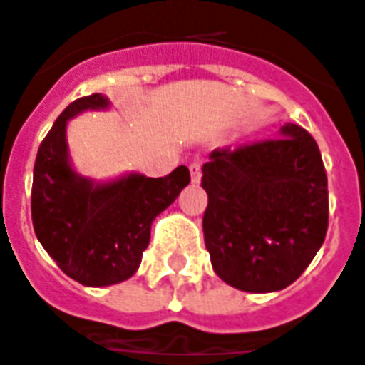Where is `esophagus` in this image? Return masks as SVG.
Returning a JSON list of instances; mask_svg holds the SVG:
<instances>
[{"instance_id":"obj_1","label":"esophagus","mask_w":365,"mask_h":365,"mask_svg":"<svg viewBox=\"0 0 365 365\" xmlns=\"http://www.w3.org/2000/svg\"><path fill=\"white\" fill-rule=\"evenodd\" d=\"M190 172H191V182L193 183L201 182V175H203V172H201V164H199V162H191Z\"/></svg>"}]
</instances>
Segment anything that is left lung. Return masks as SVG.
<instances>
[{
    "instance_id": "8db88e82",
    "label": "left lung",
    "mask_w": 365,
    "mask_h": 365,
    "mask_svg": "<svg viewBox=\"0 0 365 365\" xmlns=\"http://www.w3.org/2000/svg\"><path fill=\"white\" fill-rule=\"evenodd\" d=\"M210 263L226 284L279 292L306 271L325 242L327 174L317 143L296 123L279 139L217 148L203 164Z\"/></svg>"
}]
</instances>
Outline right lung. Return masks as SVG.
Returning a JSON list of instances; mask_svg holds the SVG:
<instances>
[{
  "instance_id": "right-lung-1",
  "label": "right lung",
  "mask_w": 365,
  "mask_h": 365,
  "mask_svg": "<svg viewBox=\"0 0 365 365\" xmlns=\"http://www.w3.org/2000/svg\"><path fill=\"white\" fill-rule=\"evenodd\" d=\"M104 94L75 100L46 135L34 162L32 224L36 237L67 277L85 286H110L133 277L150 240V224L190 183L178 166L164 178L125 174L94 182L75 172L67 150V121L106 110Z\"/></svg>"
}]
</instances>
